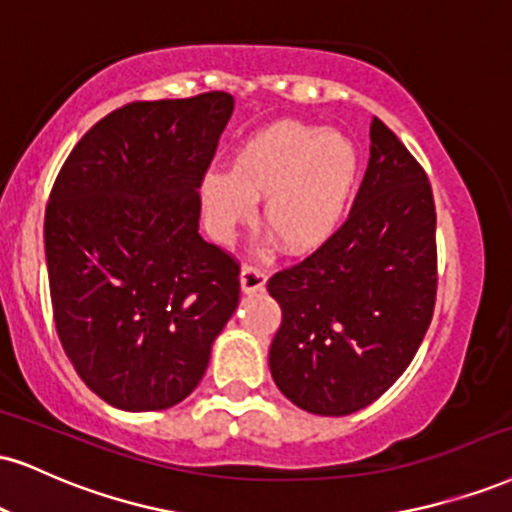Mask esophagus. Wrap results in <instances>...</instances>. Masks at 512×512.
<instances>
[{
	"instance_id": "1",
	"label": "esophagus",
	"mask_w": 512,
	"mask_h": 512,
	"mask_svg": "<svg viewBox=\"0 0 512 512\" xmlns=\"http://www.w3.org/2000/svg\"><path fill=\"white\" fill-rule=\"evenodd\" d=\"M264 283H267V274H264L262 269L252 267V264H245V267L240 269V288H243V293L262 291Z\"/></svg>"
}]
</instances>
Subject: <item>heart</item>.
Returning <instances> with one entry per match:
<instances>
[{
  "label": "heart",
  "instance_id": "1",
  "mask_svg": "<svg viewBox=\"0 0 512 512\" xmlns=\"http://www.w3.org/2000/svg\"><path fill=\"white\" fill-rule=\"evenodd\" d=\"M360 155L343 133L279 121L238 147L226 171L200 181L205 221L229 240L262 200V224L288 255H307L334 236L353 195Z\"/></svg>",
  "mask_w": 512,
  "mask_h": 512
}]
</instances>
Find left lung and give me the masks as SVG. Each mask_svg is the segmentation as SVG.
I'll use <instances>...</instances> for the list:
<instances>
[{"label":"left lung","mask_w":512,"mask_h":512,"mask_svg":"<svg viewBox=\"0 0 512 512\" xmlns=\"http://www.w3.org/2000/svg\"><path fill=\"white\" fill-rule=\"evenodd\" d=\"M369 138L346 224L267 283L281 305L269 369L283 396L312 415H350L389 391L434 315L432 186L377 116Z\"/></svg>","instance_id":"8db88e82"}]
</instances>
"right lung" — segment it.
I'll return each mask as SVG.
<instances>
[{
  "label": "right lung",
  "mask_w": 512,
  "mask_h": 512,
  "mask_svg": "<svg viewBox=\"0 0 512 512\" xmlns=\"http://www.w3.org/2000/svg\"><path fill=\"white\" fill-rule=\"evenodd\" d=\"M231 114L229 92L131 102L78 140L54 181L57 334L85 386L119 410L190 396L238 307V262L197 233V188Z\"/></svg>",
  "instance_id": "right-lung-1"
}]
</instances>
